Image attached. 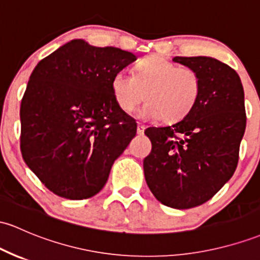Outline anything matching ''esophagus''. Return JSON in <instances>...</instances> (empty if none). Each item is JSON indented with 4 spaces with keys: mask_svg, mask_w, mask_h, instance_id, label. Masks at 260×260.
I'll return each instance as SVG.
<instances>
[{
    "mask_svg": "<svg viewBox=\"0 0 260 260\" xmlns=\"http://www.w3.org/2000/svg\"><path fill=\"white\" fill-rule=\"evenodd\" d=\"M144 129H145V125L144 124L138 123V125H137V133H138V135H143Z\"/></svg>",
    "mask_w": 260,
    "mask_h": 260,
    "instance_id": "obj_1",
    "label": "esophagus"
}]
</instances>
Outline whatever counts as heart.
<instances>
[{"label": "heart", "mask_w": 260, "mask_h": 260, "mask_svg": "<svg viewBox=\"0 0 260 260\" xmlns=\"http://www.w3.org/2000/svg\"><path fill=\"white\" fill-rule=\"evenodd\" d=\"M111 87L117 106L124 112H132L144 98L147 104L141 111L142 117L172 123L195 108L202 85L192 68L153 55L136 65L133 76L123 70L115 74Z\"/></svg>", "instance_id": "obj_1"}]
</instances>
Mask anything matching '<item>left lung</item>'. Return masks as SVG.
<instances>
[{
  "mask_svg": "<svg viewBox=\"0 0 260 260\" xmlns=\"http://www.w3.org/2000/svg\"><path fill=\"white\" fill-rule=\"evenodd\" d=\"M173 60L198 71L201 95L181 121L144 131L152 152L144 158L143 168L158 201L186 210L209 201L232 178L247 117L236 70L210 56H175Z\"/></svg>",
  "mask_w": 260,
  "mask_h": 260,
  "instance_id": "1",
  "label": "left lung"
}]
</instances>
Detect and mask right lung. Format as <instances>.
<instances>
[{"label": "right lung", "mask_w": 260, "mask_h": 260, "mask_svg": "<svg viewBox=\"0 0 260 260\" xmlns=\"http://www.w3.org/2000/svg\"><path fill=\"white\" fill-rule=\"evenodd\" d=\"M137 59L115 47L74 39L34 68L21 104V152L51 192L96 195L137 123L117 106L112 79Z\"/></svg>", "instance_id": "obj_1"}]
</instances>
